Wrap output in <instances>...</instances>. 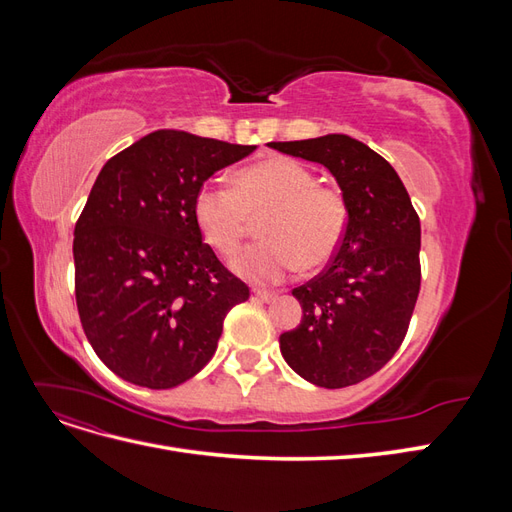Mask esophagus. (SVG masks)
Wrapping results in <instances>:
<instances>
[{
	"instance_id": "1",
	"label": "esophagus",
	"mask_w": 512,
	"mask_h": 512,
	"mask_svg": "<svg viewBox=\"0 0 512 512\" xmlns=\"http://www.w3.org/2000/svg\"><path fill=\"white\" fill-rule=\"evenodd\" d=\"M254 299L262 303H271L277 299V292H267V290H254Z\"/></svg>"
}]
</instances>
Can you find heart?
<instances>
[{
  "mask_svg": "<svg viewBox=\"0 0 512 512\" xmlns=\"http://www.w3.org/2000/svg\"><path fill=\"white\" fill-rule=\"evenodd\" d=\"M265 237L235 258L232 269L256 284H275L303 267L316 271L337 254L348 228V203L335 185L316 181L307 164L273 156L239 168L230 190L200 185L192 215L200 237L215 254L232 256L247 235L250 218Z\"/></svg>",
  "mask_w": 512,
  "mask_h": 512,
  "instance_id": "obj_1",
  "label": "heart"
}]
</instances>
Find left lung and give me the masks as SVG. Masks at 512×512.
<instances>
[{"mask_svg":"<svg viewBox=\"0 0 512 512\" xmlns=\"http://www.w3.org/2000/svg\"><path fill=\"white\" fill-rule=\"evenodd\" d=\"M318 162L348 203V228L331 265L294 288L297 329L280 335L286 363L324 389L374 376L401 346L421 290V222L395 168L346 134L269 143Z\"/></svg>","mask_w":512,"mask_h":512,"instance_id":"8db88e82","label":"left lung"}]
</instances>
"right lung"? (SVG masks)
Masks as SVG:
<instances>
[{
    "label": "right lung",
    "instance_id": "right-lung-1",
    "mask_svg": "<svg viewBox=\"0 0 512 512\" xmlns=\"http://www.w3.org/2000/svg\"><path fill=\"white\" fill-rule=\"evenodd\" d=\"M254 149L158 130L102 166L74 228V290L91 348L119 378L156 391L190 380L250 299L203 243L192 203Z\"/></svg>",
    "mask_w": 512,
    "mask_h": 512
}]
</instances>
